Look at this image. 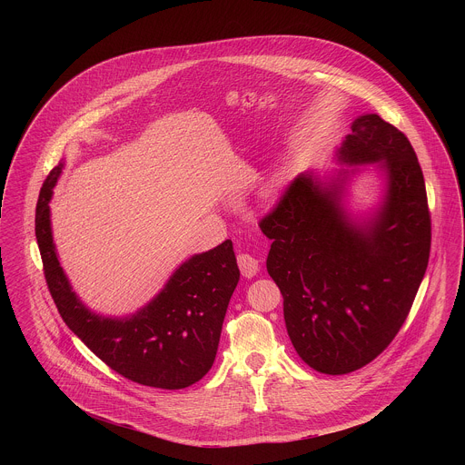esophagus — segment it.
Instances as JSON below:
<instances>
[{"mask_svg":"<svg viewBox=\"0 0 465 465\" xmlns=\"http://www.w3.org/2000/svg\"><path fill=\"white\" fill-rule=\"evenodd\" d=\"M238 266H240V270H242V273L245 277H254L258 273V270H260L258 260L254 256H251V254H245V252L238 254Z\"/></svg>","mask_w":465,"mask_h":465,"instance_id":"obj_1","label":"esophagus"}]
</instances>
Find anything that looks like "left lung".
I'll return each mask as SVG.
<instances>
[{"mask_svg": "<svg viewBox=\"0 0 465 465\" xmlns=\"http://www.w3.org/2000/svg\"><path fill=\"white\" fill-rule=\"evenodd\" d=\"M343 164L383 163L380 211L354 222L341 199L349 172L331 183L301 173L265 214L266 270L282 293L297 354L322 374H347L380 356L404 324L431 247L420 164L408 137L378 114L352 122Z\"/></svg>", "mask_w": 465, "mask_h": 465, "instance_id": "1", "label": "left lung"}]
</instances>
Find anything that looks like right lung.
Masks as SVG:
<instances>
[{
  "mask_svg": "<svg viewBox=\"0 0 465 465\" xmlns=\"http://www.w3.org/2000/svg\"><path fill=\"white\" fill-rule=\"evenodd\" d=\"M63 166L59 163L50 172L35 207L45 277L63 321L104 363L134 383L164 391L197 383L213 367L225 312L240 281L232 242L192 256L131 317L98 315L73 292L54 245L50 200Z\"/></svg>",
  "mask_w": 465,
  "mask_h": 465,
  "instance_id": "add662e5",
  "label": "right lung"
}]
</instances>
